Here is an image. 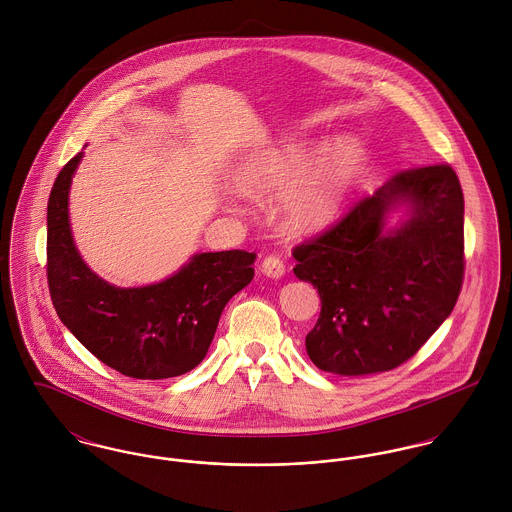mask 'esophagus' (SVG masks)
I'll return each mask as SVG.
<instances>
[{
	"mask_svg": "<svg viewBox=\"0 0 512 512\" xmlns=\"http://www.w3.org/2000/svg\"><path fill=\"white\" fill-rule=\"evenodd\" d=\"M262 272L268 276V278H282L286 274V266L282 262L280 256L276 254H270L262 260Z\"/></svg>",
	"mask_w": 512,
	"mask_h": 512,
	"instance_id": "1",
	"label": "esophagus"
}]
</instances>
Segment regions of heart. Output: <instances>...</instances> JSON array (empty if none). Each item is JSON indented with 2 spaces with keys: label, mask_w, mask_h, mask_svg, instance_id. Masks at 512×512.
<instances>
[{
  "label": "heart",
  "mask_w": 512,
  "mask_h": 512,
  "mask_svg": "<svg viewBox=\"0 0 512 512\" xmlns=\"http://www.w3.org/2000/svg\"><path fill=\"white\" fill-rule=\"evenodd\" d=\"M301 159L293 153L258 155L242 173V185L250 191H272L282 187ZM351 177V157L333 149L303 169L282 195V219L288 228L305 232L323 226L335 217Z\"/></svg>",
  "instance_id": "heart-1"
}]
</instances>
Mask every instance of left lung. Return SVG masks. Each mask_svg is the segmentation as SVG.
<instances>
[{
	"mask_svg": "<svg viewBox=\"0 0 512 512\" xmlns=\"http://www.w3.org/2000/svg\"><path fill=\"white\" fill-rule=\"evenodd\" d=\"M408 200L413 217L382 233L383 215ZM321 311L305 337L313 365L343 376L412 359L449 317L463 286V191L449 163L392 175L341 219L292 250Z\"/></svg>",
	"mask_w": 512,
	"mask_h": 512,
	"instance_id": "left-lung-1",
	"label": "left lung"
}]
</instances>
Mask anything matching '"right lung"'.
Segmentation results:
<instances>
[{
	"mask_svg": "<svg viewBox=\"0 0 512 512\" xmlns=\"http://www.w3.org/2000/svg\"><path fill=\"white\" fill-rule=\"evenodd\" d=\"M80 153L61 169L47 205V282L57 315L100 361L130 378L159 380L199 365L220 313L254 278V252H205L146 288H114L78 256L69 226V187Z\"/></svg>",
	"mask_w": 512,
	"mask_h": 512,
	"instance_id": "right-lung-1",
	"label": "right lung"
}]
</instances>
